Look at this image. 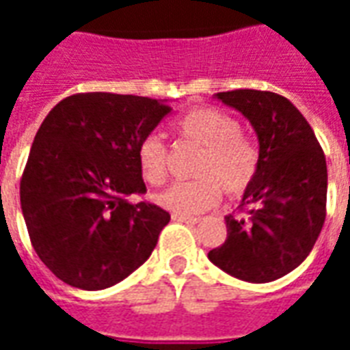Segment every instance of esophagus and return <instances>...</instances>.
Segmentation results:
<instances>
[{"label": "esophagus", "mask_w": 350, "mask_h": 350, "mask_svg": "<svg viewBox=\"0 0 350 350\" xmlns=\"http://www.w3.org/2000/svg\"><path fill=\"white\" fill-rule=\"evenodd\" d=\"M172 219L178 221V223H187V225H197V223H200L198 217H189V215H182V213H172Z\"/></svg>", "instance_id": "1"}]
</instances>
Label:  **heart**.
<instances>
[{"label":"heart","mask_w":350,"mask_h":350,"mask_svg":"<svg viewBox=\"0 0 350 350\" xmlns=\"http://www.w3.org/2000/svg\"><path fill=\"white\" fill-rule=\"evenodd\" d=\"M176 135L182 142L200 148L193 176L163 191L157 202L170 212L200 213L219 202L221 191L240 198L250 189L260 168L258 146L242 133L234 116L213 107H195L176 122ZM138 170L144 182L159 187L168 178V150L155 135L140 140L137 148Z\"/></svg>","instance_id":"1"}]
</instances>
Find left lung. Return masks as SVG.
Listing matches in <instances>:
<instances>
[{
	"label": "left lung",
	"mask_w": 350,
	"mask_h": 350,
	"mask_svg": "<svg viewBox=\"0 0 350 350\" xmlns=\"http://www.w3.org/2000/svg\"><path fill=\"white\" fill-rule=\"evenodd\" d=\"M255 127L260 168L240 212L227 215V240L208 253L221 270L250 283H268L300 266L326 217L328 172L308 120L283 95L260 90L217 93Z\"/></svg>",
	"instance_id": "8db88e82"
}]
</instances>
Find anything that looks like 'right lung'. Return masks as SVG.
<instances>
[{
  "label": "right lung",
  "instance_id": "obj_1",
  "mask_svg": "<svg viewBox=\"0 0 350 350\" xmlns=\"http://www.w3.org/2000/svg\"><path fill=\"white\" fill-rule=\"evenodd\" d=\"M170 110L150 97L75 93L41 123L20 204L35 253L64 283L100 291L152 255L170 215L127 197L146 193L137 148Z\"/></svg>",
  "mask_w": 350,
  "mask_h": 350
}]
</instances>
